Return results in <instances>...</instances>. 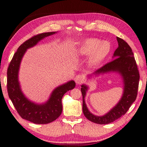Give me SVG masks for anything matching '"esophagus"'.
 Instances as JSON below:
<instances>
[{
  "label": "esophagus",
  "instance_id": "1",
  "mask_svg": "<svg viewBox=\"0 0 147 147\" xmlns=\"http://www.w3.org/2000/svg\"><path fill=\"white\" fill-rule=\"evenodd\" d=\"M74 79L77 84H81L84 82V77L82 75H77V76H76V77H75Z\"/></svg>",
  "mask_w": 147,
  "mask_h": 147
}]
</instances>
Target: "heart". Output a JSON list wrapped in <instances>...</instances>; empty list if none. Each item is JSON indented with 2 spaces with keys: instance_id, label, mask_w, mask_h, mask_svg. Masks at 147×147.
<instances>
[{
  "instance_id": "1",
  "label": "heart",
  "mask_w": 147,
  "mask_h": 147,
  "mask_svg": "<svg viewBox=\"0 0 147 147\" xmlns=\"http://www.w3.org/2000/svg\"><path fill=\"white\" fill-rule=\"evenodd\" d=\"M111 51L108 41H101L97 38H88L83 40L76 49L77 57H87L90 55L89 63L90 67L95 68L102 62Z\"/></svg>"
}]
</instances>
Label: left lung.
Here are the masks:
<instances>
[{"instance_id":"obj_1","label":"left lung","mask_w":147,"mask_h":147,"mask_svg":"<svg viewBox=\"0 0 147 147\" xmlns=\"http://www.w3.org/2000/svg\"><path fill=\"white\" fill-rule=\"evenodd\" d=\"M116 39L118 47L114 53L113 60L99 68L94 74L99 75L109 71H117L121 74L123 80L124 90L118 103L105 115L102 116L94 115L87 109L85 102V97L88 87L86 85L81 86L84 115L87 119L99 125L112 123L125 115L137 96L140 74L134 55L131 47L125 41L119 37H116Z\"/></svg>"}]
</instances>
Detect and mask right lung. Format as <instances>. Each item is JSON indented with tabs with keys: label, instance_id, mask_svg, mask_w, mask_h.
<instances>
[{
	"label": "right lung",
	"instance_id": "1",
	"mask_svg": "<svg viewBox=\"0 0 147 147\" xmlns=\"http://www.w3.org/2000/svg\"><path fill=\"white\" fill-rule=\"evenodd\" d=\"M57 33L48 32L35 35L24 42L18 49L10 62L7 69V87L9 98L22 119L35 124H48L57 119L62 112L61 99L67 91L76 87L74 80L58 86L51 94L45 104L31 102L22 92L18 80V73L22 57L27 49L35 46L42 39Z\"/></svg>",
	"mask_w": 147,
	"mask_h": 147
}]
</instances>
